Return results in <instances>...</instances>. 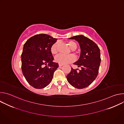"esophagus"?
Here are the masks:
<instances>
[{
    "label": "esophagus",
    "instance_id": "obj_1",
    "mask_svg": "<svg viewBox=\"0 0 124 124\" xmlns=\"http://www.w3.org/2000/svg\"><path fill=\"white\" fill-rule=\"evenodd\" d=\"M62 66H63V65H62V64H59V67H61Z\"/></svg>",
    "mask_w": 124,
    "mask_h": 124
}]
</instances>
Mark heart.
<instances>
[{
	"instance_id": "1",
	"label": "heart",
	"mask_w": 124,
	"mask_h": 124,
	"mask_svg": "<svg viewBox=\"0 0 124 124\" xmlns=\"http://www.w3.org/2000/svg\"><path fill=\"white\" fill-rule=\"evenodd\" d=\"M67 44L69 46L70 48L73 51L75 50L77 48V44L76 43L73 41H68L67 42ZM58 43L56 42L54 43L50 47V52L53 55H56L58 53ZM75 57L73 55H70L68 56H65L63 55H59L55 58V61L56 62L65 65L69 63H72L75 60Z\"/></svg>"
}]
</instances>
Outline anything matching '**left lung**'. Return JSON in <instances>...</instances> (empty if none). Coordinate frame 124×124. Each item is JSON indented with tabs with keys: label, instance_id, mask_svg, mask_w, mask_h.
Segmentation results:
<instances>
[{
	"label": "left lung",
	"instance_id": "obj_1",
	"mask_svg": "<svg viewBox=\"0 0 124 124\" xmlns=\"http://www.w3.org/2000/svg\"><path fill=\"white\" fill-rule=\"evenodd\" d=\"M69 39H75L79 44L80 57L74 64L81 69L77 72V69L72 68L67 79L74 87L83 89L90 85L98 75L101 61L100 50L95 42L83 35H78Z\"/></svg>",
	"mask_w": 124,
	"mask_h": 124
}]
</instances>
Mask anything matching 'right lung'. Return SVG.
<instances>
[{
    "label": "right lung",
    "instance_id": "right-lung-1",
    "mask_svg": "<svg viewBox=\"0 0 124 124\" xmlns=\"http://www.w3.org/2000/svg\"><path fill=\"white\" fill-rule=\"evenodd\" d=\"M48 35L40 34L24 44L21 55L22 70L28 83L36 89H42L51 81L59 65L53 62L52 45L57 41Z\"/></svg>",
    "mask_w": 124,
    "mask_h": 124
}]
</instances>
